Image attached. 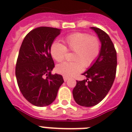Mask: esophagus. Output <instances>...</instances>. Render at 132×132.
<instances>
[{
	"label": "esophagus",
	"mask_w": 132,
	"mask_h": 132,
	"mask_svg": "<svg viewBox=\"0 0 132 132\" xmlns=\"http://www.w3.org/2000/svg\"><path fill=\"white\" fill-rule=\"evenodd\" d=\"M68 79H69V78H68V77H64V81H66L68 80Z\"/></svg>",
	"instance_id": "34e87169"
}]
</instances>
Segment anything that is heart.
<instances>
[{
    "label": "heart",
    "mask_w": 132,
    "mask_h": 132,
    "mask_svg": "<svg viewBox=\"0 0 132 132\" xmlns=\"http://www.w3.org/2000/svg\"><path fill=\"white\" fill-rule=\"evenodd\" d=\"M64 45L57 42L52 44L50 52L52 57L57 62H62L65 57L66 50L74 51L72 62L58 64L56 70L64 77L74 76L82 71L84 66L89 67L98 57L100 53V42L95 36L85 33H75L63 40Z\"/></svg>",
    "instance_id": "b5f03b06"
}]
</instances>
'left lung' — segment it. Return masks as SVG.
I'll use <instances>...</instances> for the list:
<instances>
[{
	"mask_svg": "<svg viewBox=\"0 0 132 132\" xmlns=\"http://www.w3.org/2000/svg\"><path fill=\"white\" fill-rule=\"evenodd\" d=\"M100 40L98 57L83 75L86 79L77 81L72 90L75 102L81 106L92 107L105 97L114 81L117 72V51L110 38L103 30L90 27Z\"/></svg>",
	"mask_w": 132,
	"mask_h": 132,
	"instance_id": "8db88e82",
	"label": "left lung"
}]
</instances>
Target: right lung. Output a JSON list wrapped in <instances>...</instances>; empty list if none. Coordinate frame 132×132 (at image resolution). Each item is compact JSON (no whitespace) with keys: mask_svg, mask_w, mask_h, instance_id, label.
Listing matches in <instances>:
<instances>
[{"mask_svg":"<svg viewBox=\"0 0 132 132\" xmlns=\"http://www.w3.org/2000/svg\"><path fill=\"white\" fill-rule=\"evenodd\" d=\"M60 33L56 28H36L25 36L20 48L15 67L18 85L24 97L36 106L51 104L64 83L61 75L51 74L55 64L50 48Z\"/></svg>","mask_w":132,"mask_h":132,"instance_id":"obj_1","label":"right lung"}]
</instances>
